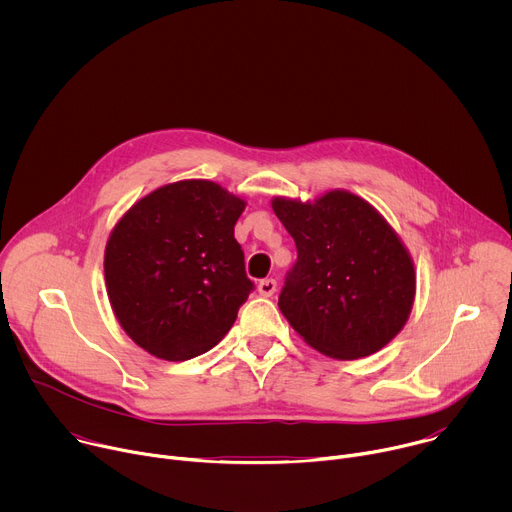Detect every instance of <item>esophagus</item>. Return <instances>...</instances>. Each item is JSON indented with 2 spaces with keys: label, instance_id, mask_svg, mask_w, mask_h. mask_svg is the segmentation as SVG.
Listing matches in <instances>:
<instances>
[{
  "label": "esophagus",
  "instance_id": "34e87169",
  "mask_svg": "<svg viewBox=\"0 0 512 512\" xmlns=\"http://www.w3.org/2000/svg\"><path fill=\"white\" fill-rule=\"evenodd\" d=\"M257 289H259V294L263 298H271L275 294V289H277V281L275 279H261Z\"/></svg>",
  "mask_w": 512,
  "mask_h": 512
}]
</instances>
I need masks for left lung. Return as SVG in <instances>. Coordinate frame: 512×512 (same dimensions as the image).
I'll return each mask as SVG.
<instances>
[{
  "label": "left lung",
  "mask_w": 512,
  "mask_h": 512,
  "mask_svg": "<svg viewBox=\"0 0 512 512\" xmlns=\"http://www.w3.org/2000/svg\"><path fill=\"white\" fill-rule=\"evenodd\" d=\"M271 206L298 247L279 294L291 328L340 360L387 346L411 314L415 267L379 210L346 190L314 202L277 196Z\"/></svg>",
  "instance_id": "8db88e82"
}]
</instances>
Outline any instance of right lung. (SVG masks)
Masks as SVG:
<instances>
[{
	"mask_svg": "<svg viewBox=\"0 0 512 512\" xmlns=\"http://www.w3.org/2000/svg\"><path fill=\"white\" fill-rule=\"evenodd\" d=\"M245 204L210 180H182L119 218L105 247V283L137 346L188 360L225 338L255 287L235 239Z\"/></svg>",
	"mask_w": 512,
	"mask_h": 512,
	"instance_id": "obj_1",
	"label": "right lung"
}]
</instances>
